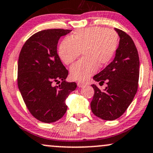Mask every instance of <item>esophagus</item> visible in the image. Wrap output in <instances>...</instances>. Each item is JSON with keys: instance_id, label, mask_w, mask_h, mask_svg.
I'll list each match as a JSON object with an SVG mask.
<instances>
[{"instance_id": "esophagus-1", "label": "esophagus", "mask_w": 153, "mask_h": 153, "mask_svg": "<svg viewBox=\"0 0 153 153\" xmlns=\"http://www.w3.org/2000/svg\"><path fill=\"white\" fill-rule=\"evenodd\" d=\"M77 84H78V86L79 87V88H82V87L85 86V83H82V82H78V83H77Z\"/></svg>"}]
</instances>
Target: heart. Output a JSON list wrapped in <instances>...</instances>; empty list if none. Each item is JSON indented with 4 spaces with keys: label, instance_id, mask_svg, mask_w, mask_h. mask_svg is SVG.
<instances>
[{
    "label": "heart",
    "instance_id": "b5f03b06",
    "mask_svg": "<svg viewBox=\"0 0 153 153\" xmlns=\"http://www.w3.org/2000/svg\"><path fill=\"white\" fill-rule=\"evenodd\" d=\"M118 46V36L115 31L102 27H92L78 30L70 38L64 39L59 46L62 61L70 65L83 53L81 61L70 68V76L75 80L85 81L103 68L113 58Z\"/></svg>",
    "mask_w": 153,
    "mask_h": 153
}]
</instances>
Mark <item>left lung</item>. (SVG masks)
I'll use <instances>...</instances> for the list:
<instances>
[{"instance_id": "1", "label": "left lung", "mask_w": 153, "mask_h": 153, "mask_svg": "<svg viewBox=\"0 0 153 153\" xmlns=\"http://www.w3.org/2000/svg\"><path fill=\"white\" fill-rule=\"evenodd\" d=\"M115 30L120 37L115 58L93 78L100 85L106 82L107 87L101 91L91 85L94 90L91 111L106 120L118 118L127 110L137 91L139 77V54L133 40L123 30Z\"/></svg>"}]
</instances>
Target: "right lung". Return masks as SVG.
<instances>
[{
    "label": "right lung",
    "instance_id": "right-lung-1",
    "mask_svg": "<svg viewBox=\"0 0 153 153\" xmlns=\"http://www.w3.org/2000/svg\"><path fill=\"white\" fill-rule=\"evenodd\" d=\"M72 30L49 29L33 35L25 43L18 60V87L27 107L36 119L53 123L67 111L66 99L75 90V82L66 81L68 70L57 53L62 36ZM62 83L53 85L54 82Z\"/></svg>",
    "mask_w": 153,
    "mask_h": 153
}]
</instances>
